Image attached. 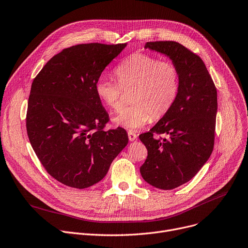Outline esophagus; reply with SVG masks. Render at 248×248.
Masks as SVG:
<instances>
[{"mask_svg":"<svg viewBox=\"0 0 248 248\" xmlns=\"http://www.w3.org/2000/svg\"><path fill=\"white\" fill-rule=\"evenodd\" d=\"M127 136H128L129 141H134V140L138 139V134L136 132H133L132 130H128L127 131Z\"/></svg>","mask_w":248,"mask_h":248,"instance_id":"1","label":"esophagus"}]
</instances>
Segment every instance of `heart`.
<instances>
[{
  "label": "heart",
  "mask_w": 248,
  "mask_h": 248,
  "mask_svg": "<svg viewBox=\"0 0 248 248\" xmlns=\"http://www.w3.org/2000/svg\"><path fill=\"white\" fill-rule=\"evenodd\" d=\"M118 83L100 77L95 85L102 104L112 111L122 108V94L132 89L131 106L114 118L117 125L138 129L150 119L159 120L172 108L179 90V74L175 65L159 61L150 54L134 52L125 57L115 69Z\"/></svg>",
  "instance_id": "1"
}]
</instances>
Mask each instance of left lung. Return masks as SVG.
<instances>
[{
    "label": "left lung",
    "mask_w": 248,
    "mask_h": 248,
    "mask_svg": "<svg viewBox=\"0 0 248 248\" xmlns=\"http://www.w3.org/2000/svg\"><path fill=\"white\" fill-rule=\"evenodd\" d=\"M144 48L169 57L179 74L172 108L140 136L147 148V158L140 167L142 178L155 188L172 190L190 181L213 152L217 89L204 61L182 44L154 41L146 42ZM155 133H164L168 138L156 139Z\"/></svg>",
    "instance_id": "obj_1"
}]
</instances>
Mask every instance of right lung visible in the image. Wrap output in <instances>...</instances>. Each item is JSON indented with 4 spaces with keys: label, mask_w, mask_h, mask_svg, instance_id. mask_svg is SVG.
<instances>
[{
    "label": "right lung",
    "mask_w": 248,
    "mask_h": 248,
    "mask_svg": "<svg viewBox=\"0 0 248 248\" xmlns=\"http://www.w3.org/2000/svg\"><path fill=\"white\" fill-rule=\"evenodd\" d=\"M126 43L78 44L53 56L34 78L27 130L47 173L60 183L85 189L100 182L126 146V131L104 130L108 115L95 85Z\"/></svg>",
    "instance_id": "right-lung-1"
}]
</instances>
